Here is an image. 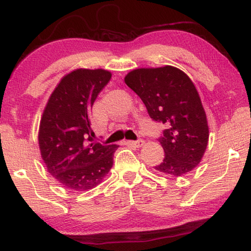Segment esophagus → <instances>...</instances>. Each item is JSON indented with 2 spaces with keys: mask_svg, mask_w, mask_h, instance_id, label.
I'll return each instance as SVG.
<instances>
[{
  "mask_svg": "<svg viewBox=\"0 0 251 251\" xmlns=\"http://www.w3.org/2000/svg\"><path fill=\"white\" fill-rule=\"evenodd\" d=\"M127 144L135 146V147H141V146H143V144H144V142H143L142 140H140V141H128V142H127Z\"/></svg>",
  "mask_w": 251,
  "mask_h": 251,
  "instance_id": "esophagus-1",
  "label": "esophagus"
}]
</instances>
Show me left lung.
I'll use <instances>...</instances> for the list:
<instances>
[{
  "label": "left lung",
  "mask_w": 251,
  "mask_h": 251,
  "mask_svg": "<svg viewBox=\"0 0 251 251\" xmlns=\"http://www.w3.org/2000/svg\"><path fill=\"white\" fill-rule=\"evenodd\" d=\"M124 80L140 96L151 118L168 128L158 140L164 160L154 169L177 177L197 168L208 146L209 126L189 75L176 67L163 66L134 69Z\"/></svg>",
  "instance_id": "left-lung-1"
}]
</instances>
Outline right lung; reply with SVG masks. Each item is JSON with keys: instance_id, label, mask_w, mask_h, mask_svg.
<instances>
[{"instance_id": "right-lung-1", "label": "right lung", "mask_w": 251, "mask_h": 251, "mask_svg": "<svg viewBox=\"0 0 251 251\" xmlns=\"http://www.w3.org/2000/svg\"><path fill=\"white\" fill-rule=\"evenodd\" d=\"M105 69H75L61 78L48 99L39 127V147L48 172L63 188L88 191L113 166L118 145L94 142L90 110L108 83Z\"/></svg>"}]
</instances>
